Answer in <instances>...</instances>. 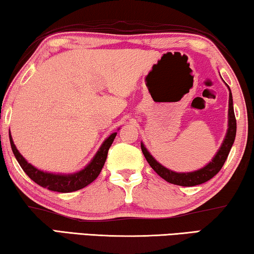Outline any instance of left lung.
I'll list each match as a JSON object with an SVG mask.
<instances>
[{"label":"left lung","instance_id":"8db88e82","mask_svg":"<svg viewBox=\"0 0 254 254\" xmlns=\"http://www.w3.org/2000/svg\"><path fill=\"white\" fill-rule=\"evenodd\" d=\"M228 90H229V104H228V129L225 138H223L222 144L220 146L218 151H216L215 156L212 158V160L208 164L205 165L204 167L199 168V170L193 172H174L172 170H168L165 166H163L160 163L154 159L151 153L148 151L145 145L141 142V149L142 152L144 154L146 161H148L152 170L157 173L160 178L166 180L167 182L173 183V185H178L182 187H192L198 186L201 183H205L208 180H211L213 176L216 175L219 171L221 170L223 164L227 160L228 154L234 144L235 137H236V118H235L234 113V104H233V95H231V90L228 84Z\"/></svg>","mask_w":254,"mask_h":254}]
</instances>
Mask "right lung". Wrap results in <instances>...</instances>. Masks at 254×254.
Here are the masks:
<instances>
[{"mask_svg":"<svg viewBox=\"0 0 254 254\" xmlns=\"http://www.w3.org/2000/svg\"><path fill=\"white\" fill-rule=\"evenodd\" d=\"M117 133H112L109 137L104 139L102 145L98 149V151L95 153L93 159L89 161L87 166H84L82 170L74 173H69V174H62V173H51L39 170L32 164H29L25 158L21 156L20 152L14 145L12 136L9 130L10 144L12 152L16 157L20 167L23 168L24 172L39 186L47 188L51 191H57V192H72L84 188L88 185H90L94 180L100 175L103 166H104L106 157L111 144L115 141Z\"/></svg>","mask_w":254,"mask_h":254,"instance_id":"add662e5","label":"right lung"}]
</instances>
